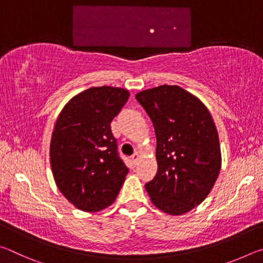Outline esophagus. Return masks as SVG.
<instances>
[{
    "instance_id": "1",
    "label": "esophagus",
    "mask_w": 263,
    "mask_h": 263,
    "mask_svg": "<svg viewBox=\"0 0 263 263\" xmlns=\"http://www.w3.org/2000/svg\"><path fill=\"white\" fill-rule=\"evenodd\" d=\"M131 161L133 163V166H136V164L138 163V161H139V154H138L137 152L132 155L131 157Z\"/></svg>"
}]
</instances>
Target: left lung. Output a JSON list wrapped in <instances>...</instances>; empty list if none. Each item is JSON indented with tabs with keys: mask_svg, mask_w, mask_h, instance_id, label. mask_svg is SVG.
I'll return each instance as SVG.
<instances>
[{
	"mask_svg": "<svg viewBox=\"0 0 263 263\" xmlns=\"http://www.w3.org/2000/svg\"><path fill=\"white\" fill-rule=\"evenodd\" d=\"M136 100L157 136L158 173L145 188L160 210L183 215L205 199L220 172L215 123L206 106L179 86L147 89Z\"/></svg>",
	"mask_w": 263,
	"mask_h": 263,
	"instance_id": "left-lung-1",
	"label": "left lung"
}]
</instances>
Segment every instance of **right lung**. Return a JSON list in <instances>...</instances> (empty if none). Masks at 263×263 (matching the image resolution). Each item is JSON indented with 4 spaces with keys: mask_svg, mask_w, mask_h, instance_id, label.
I'll use <instances>...</instances> for the list:
<instances>
[{
    "mask_svg": "<svg viewBox=\"0 0 263 263\" xmlns=\"http://www.w3.org/2000/svg\"><path fill=\"white\" fill-rule=\"evenodd\" d=\"M117 87H92L64 106L52 133L50 158L57 186L86 212L111 205L128 173L110 123L128 99Z\"/></svg>",
    "mask_w": 263,
    "mask_h": 263,
    "instance_id": "add662e5",
    "label": "right lung"
}]
</instances>
